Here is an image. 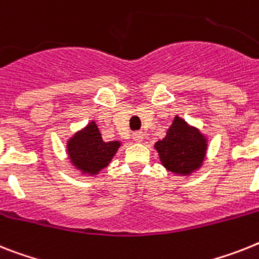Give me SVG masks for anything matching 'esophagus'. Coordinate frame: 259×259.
I'll use <instances>...</instances> for the list:
<instances>
[{
  "mask_svg": "<svg viewBox=\"0 0 259 259\" xmlns=\"http://www.w3.org/2000/svg\"><path fill=\"white\" fill-rule=\"evenodd\" d=\"M132 139H134V142L142 143V142H143V139H144V134H143L142 131L134 132V134H132Z\"/></svg>",
  "mask_w": 259,
  "mask_h": 259,
  "instance_id": "1",
  "label": "esophagus"
}]
</instances>
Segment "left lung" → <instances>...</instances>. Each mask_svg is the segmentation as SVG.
Listing matches in <instances>:
<instances>
[{
    "label": "left lung",
    "mask_w": 259,
    "mask_h": 259,
    "mask_svg": "<svg viewBox=\"0 0 259 259\" xmlns=\"http://www.w3.org/2000/svg\"><path fill=\"white\" fill-rule=\"evenodd\" d=\"M161 165L176 176H191L204 164L208 151V138L197 127L188 124L179 115L163 140L156 142Z\"/></svg>",
    "instance_id": "obj_1"
}]
</instances>
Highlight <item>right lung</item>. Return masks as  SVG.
Wrapping results in <instances>:
<instances>
[{
	"instance_id": "right-lung-1",
	"label": "right lung",
	"mask_w": 259,
	"mask_h": 259,
	"mask_svg": "<svg viewBox=\"0 0 259 259\" xmlns=\"http://www.w3.org/2000/svg\"><path fill=\"white\" fill-rule=\"evenodd\" d=\"M121 142H104L95 120L72 135L66 143V152L71 165L82 175L98 176L112 161Z\"/></svg>"
}]
</instances>
